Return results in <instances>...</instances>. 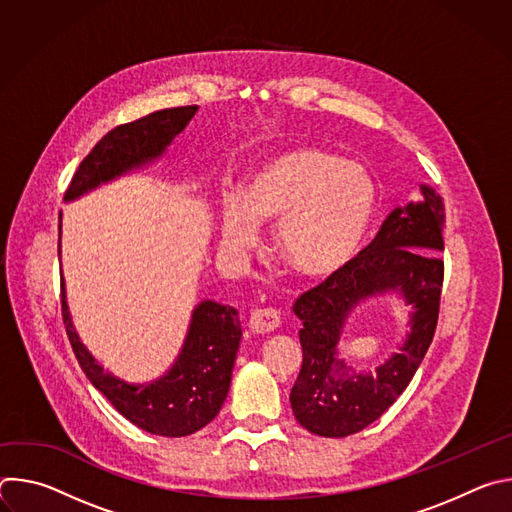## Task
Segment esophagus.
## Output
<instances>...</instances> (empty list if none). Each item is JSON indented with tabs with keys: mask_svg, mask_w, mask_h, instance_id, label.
I'll return each instance as SVG.
<instances>
[{
	"mask_svg": "<svg viewBox=\"0 0 512 512\" xmlns=\"http://www.w3.org/2000/svg\"><path fill=\"white\" fill-rule=\"evenodd\" d=\"M281 324V316L275 308H261V310H255L249 318V328L251 332L255 334H267V332H273L275 328H279Z\"/></svg>",
	"mask_w": 512,
	"mask_h": 512,
	"instance_id": "esophagus-1",
	"label": "esophagus"
}]
</instances>
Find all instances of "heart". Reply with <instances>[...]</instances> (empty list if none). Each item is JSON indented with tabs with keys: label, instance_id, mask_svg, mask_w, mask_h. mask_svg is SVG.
Returning a JSON list of instances; mask_svg holds the SVG:
<instances>
[{
	"label": "heart",
	"instance_id": "heart-1",
	"mask_svg": "<svg viewBox=\"0 0 512 512\" xmlns=\"http://www.w3.org/2000/svg\"><path fill=\"white\" fill-rule=\"evenodd\" d=\"M377 204L371 176L360 166L320 150H291L265 162L243 196L223 210V245L247 255L275 225V249L304 277H324L344 267L369 231Z\"/></svg>",
	"mask_w": 512,
	"mask_h": 512
}]
</instances>
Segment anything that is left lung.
<instances>
[{
    "label": "left lung",
    "mask_w": 512,
    "mask_h": 512,
    "mask_svg": "<svg viewBox=\"0 0 512 512\" xmlns=\"http://www.w3.org/2000/svg\"><path fill=\"white\" fill-rule=\"evenodd\" d=\"M421 200L397 206L373 243L302 294V371L289 393L302 427L324 437H346L377 421L407 389L433 340L444 283V202L431 186ZM397 290L414 308L412 332L375 376L354 374L337 358V340L349 312L362 300Z\"/></svg>",
    "instance_id": "obj_1"
}]
</instances>
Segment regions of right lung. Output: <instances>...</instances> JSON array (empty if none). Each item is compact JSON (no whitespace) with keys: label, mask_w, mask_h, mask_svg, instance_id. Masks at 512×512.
<instances>
[{"label":"right lung","mask_w":512,"mask_h":512,"mask_svg":"<svg viewBox=\"0 0 512 512\" xmlns=\"http://www.w3.org/2000/svg\"><path fill=\"white\" fill-rule=\"evenodd\" d=\"M196 111V105L162 109L111 129L81 162L64 192V200H75L105 182L158 160ZM60 296L66 334L81 369L93 387L133 425L164 437H182L202 429L221 411L229 395L243 334L235 308L212 300L200 302L192 312L184 346L172 369L152 383L131 385L107 373L81 342L70 320L64 279H60Z\"/></svg>","instance_id":"right-lung-1"}]
</instances>
